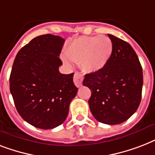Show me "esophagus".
<instances>
[{"label":"esophagus","instance_id":"1","mask_svg":"<svg viewBox=\"0 0 155 155\" xmlns=\"http://www.w3.org/2000/svg\"><path fill=\"white\" fill-rule=\"evenodd\" d=\"M83 80H84V77L83 75L79 72H75V75H74V83L76 87H80L81 85H82Z\"/></svg>","mask_w":155,"mask_h":155}]
</instances>
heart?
Returning <instances> with one entry per match:
<instances>
[{
    "label": "heart",
    "mask_w": 155,
    "mask_h": 155,
    "mask_svg": "<svg viewBox=\"0 0 155 155\" xmlns=\"http://www.w3.org/2000/svg\"><path fill=\"white\" fill-rule=\"evenodd\" d=\"M113 42L109 37L82 36L68 45L64 62L71 65L72 62L79 63L87 72H96L105 67L113 53Z\"/></svg>",
    "instance_id": "obj_1"
}]
</instances>
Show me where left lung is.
Wrapping results in <instances>:
<instances>
[{"instance_id": "obj_1", "label": "left lung", "mask_w": 155, "mask_h": 155, "mask_svg": "<svg viewBox=\"0 0 155 155\" xmlns=\"http://www.w3.org/2000/svg\"><path fill=\"white\" fill-rule=\"evenodd\" d=\"M113 49L108 63L101 70L85 75L84 86L92 96L90 110L98 121L117 125L137 111L143 85L142 65L128 42L112 35Z\"/></svg>"}]
</instances>
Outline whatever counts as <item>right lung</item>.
Returning a JSON list of instances; mask_svg holds the SVG:
<instances>
[{"label":"right lung","mask_w":155,"mask_h":155,"mask_svg":"<svg viewBox=\"0 0 155 155\" xmlns=\"http://www.w3.org/2000/svg\"><path fill=\"white\" fill-rule=\"evenodd\" d=\"M65 40L47 35L35 38L16 55L9 88L18 113L35 127L49 130L64 122L78 88L73 75L61 74Z\"/></svg>","instance_id":"1"}]
</instances>
